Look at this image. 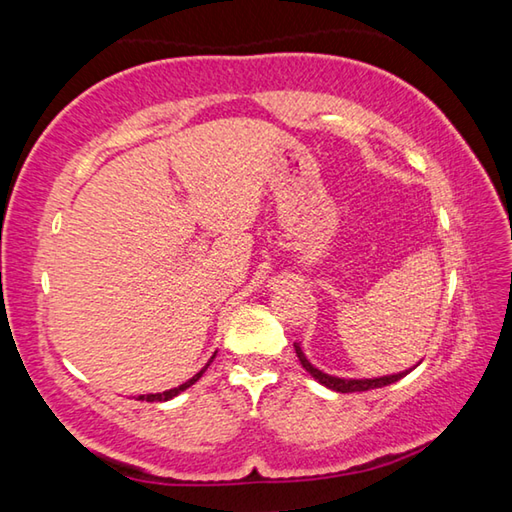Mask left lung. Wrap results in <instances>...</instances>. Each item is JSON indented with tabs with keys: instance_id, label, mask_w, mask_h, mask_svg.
Wrapping results in <instances>:
<instances>
[{
	"instance_id": "1",
	"label": "left lung",
	"mask_w": 512,
	"mask_h": 512,
	"mask_svg": "<svg viewBox=\"0 0 512 512\" xmlns=\"http://www.w3.org/2000/svg\"><path fill=\"white\" fill-rule=\"evenodd\" d=\"M293 348H296L298 359L302 363V368H305L311 377L318 379L320 384L332 388L336 393H361V391H372V388H381V386H388V384H395L397 379H402L409 375L413 370H404V372H397V375H384V377H372V379H343V377H334V375H327V372L318 370L316 366H311L309 359L305 357V352L298 343H293Z\"/></svg>"
}]
</instances>
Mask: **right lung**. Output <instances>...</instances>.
<instances>
[{
  "instance_id": "add662e5",
  "label": "right lung",
  "mask_w": 512,
  "mask_h": 512,
  "mask_svg": "<svg viewBox=\"0 0 512 512\" xmlns=\"http://www.w3.org/2000/svg\"><path fill=\"white\" fill-rule=\"evenodd\" d=\"M212 359H214V357H212ZM212 359H210V361H207V363H205V366H203L201 370H198V372H196V375H194L192 379H187V381H185V384H180L178 388H169V391H164V393H151V395H140V400H142V402H144V400H146V402H167V400H171V397H176L178 393H183V391H187V388H189V386H192V384H196V381L203 377V372L207 370V366H210V363H212Z\"/></svg>"
}]
</instances>
